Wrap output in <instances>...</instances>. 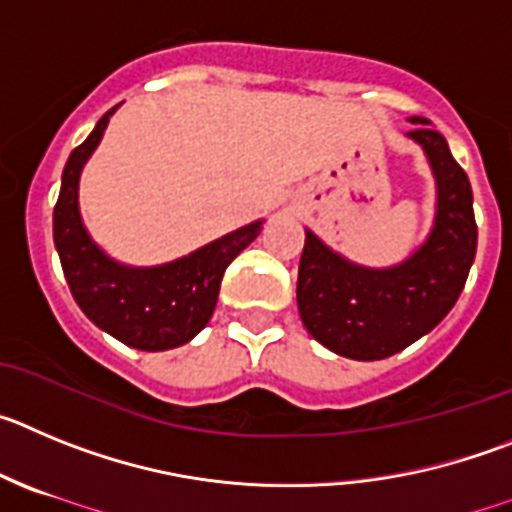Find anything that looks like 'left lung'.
Here are the masks:
<instances>
[{
  "label": "left lung",
  "instance_id": "left-lung-1",
  "mask_svg": "<svg viewBox=\"0 0 512 512\" xmlns=\"http://www.w3.org/2000/svg\"><path fill=\"white\" fill-rule=\"evenodd\" d=\"M411 122L408 137L423 147L436 178V219L426 242L408 260L375 270L344 260L306 229L298 265V313L308 334L359 362L393 357L434 329L457 303L477 252L467 173L428 119Z\"/></svg>",
  "mask_w": 512,
  "mask_h": 512
}]
</instances>
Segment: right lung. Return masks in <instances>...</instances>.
<instances>
[{
  "label": "right lung",
  "instance_id": "right-lung-1",
  "mask_svg": "<svg viewBox=\"0 0 512 512\" xmlns=\"http://www.w3.org/2000/svg\"><path fill=\"white\" fill-rule=\"evenodd\" d=\"M117 109V107H114ZM109 109L63 168L53 209V239L78 308L127 347L163 352L191 342L209 324L229 262L260 234L262 222L214 239L201 250L158 267H127L91 242L78 214V178L104 137Z\"/></svg>",
  "mask_w": 512,
  "mask_h": 512
}]
</instances>
